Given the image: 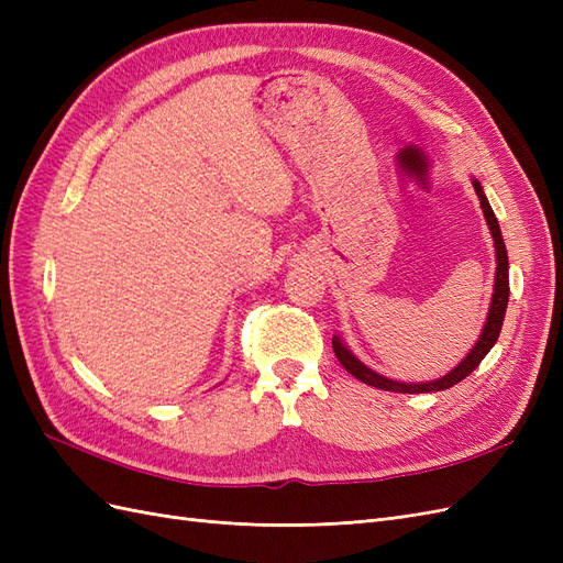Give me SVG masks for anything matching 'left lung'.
Listing matches in <instances>:
<instances>
[{
  "mask_svg": "<svg viewBox=\"0 0 563 563\" xmlns=\"http://www.w3.org/2000/svg\"><path fill=\"white\" fill-rule=\"evenodd\" d=\"M472 185H474L476 197H479L482 211H484V218H486L490 236H493V244H496V263H498V267H496V284H493L490 308H488V317H486V323H484L479 340H476L474 347L470 350V354L465 356V360L460 362L453 371H449L446 376H441V378L430 380V383H399V380L385 378V376H380V373H376L373 368H368L366 364H362L347 350V345L343 343V340H340L338 335H333V352L338 356V362L343 364L345 371L352 373L356 380H362V383H366L371 387L387 389V391H401V395H422V391H441V389H449L455 383L467 378L470 373L482 364V360L490 352V347L496 345V340H498L500 329H503L507 300H509V275H507L509 263H507V249H505V240H503V234H500V225H498L496 213H493L490 203H488V199L484 195V187H482L479 180H472Z\"/></svg>",
  "mask_w": 563,
  "mask_h": 563,
  "instance_id": "8db88e82",
  "label": "left lung"
}]
</instances>
